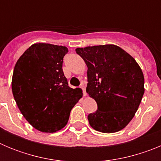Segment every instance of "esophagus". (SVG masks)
Here are the masks:
<instances>
[{"label":"esophagus","instance_id":"1","mask_svg":"<svg viewBox=\"0 0 161 161\" xmlns=\"http://www.w3.org/2000/svg\"><path fill=\"white\" fill-rule=\"evenodd\" d=\"M80 88H81V89L83 90V93H84V96H86L87 95V93H86V91H85V86L84 84H81L80 85Z\"/></svg>","mask_w":161,"mask_h":161}]
</instances>
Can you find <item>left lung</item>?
Returning a JSON list of instances; mask_svg holds the SVG:
<instances>
[{
    "instance_id": "1",
    "label": "left lung",
    "mask_w": 161,
    "mask_h": 161,
    "mask_svg": "<svg viewBox=\"0 0 161 161\" xmlns=\"http://www.w3.org/2000/svg\"><path fill=\"white\" fill-rule=\"evenodd\" d=\"M87 65L86 92L97 104L89 125L102 133L123 130L133 119L144 93V76L136 59L114 44L78 47Z\"/></svg>"
}]
</instances>
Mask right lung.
Instances as JSON below:
<instances>
[{"label": "right lung", "instance_id": "add662e5", "mask_svg": "<svg viewBox=\"0 0 161 161\" xmlns=\"http://www.w3.org/2000/svg\"><path fill=\"white\" fill-rule=\"evenodd\" d=\"M68 52L64 46L31 45L17 61L12 92L21 113L36 130L54 133L64 128L71 109L82 97L79 88L68 86L62 64Z\"/></svg>", "mask_w": 161, "mask_h": 161}]
</instances>
